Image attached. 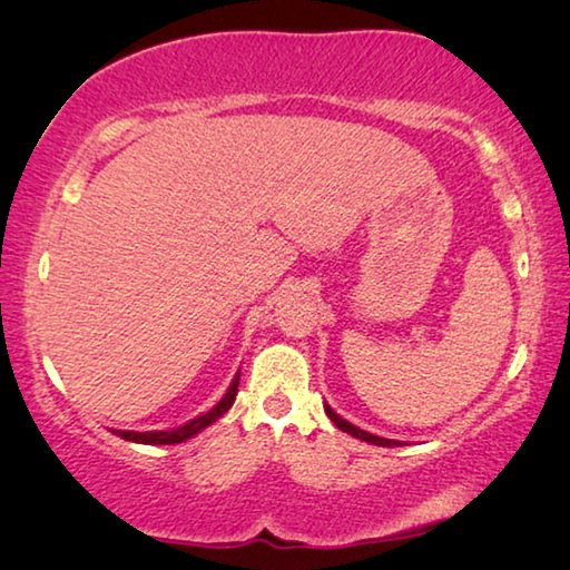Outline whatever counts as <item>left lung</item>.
Masks as SVG:
<instances>
[{
	"instance_id": "1",
	"label": "left lung",
	"mask_w": 570,
	"mask_h": 570,
	"mask_svg": "<svg viewBox=\"0 0 570 570\" xmlns=\"http://www.w3.org/2000/svg\"><path fill=\"white\" fill-rule=\"evenodd\" d=\"M324 412L330 414V420L336 424V428H340L342 432H350L352 438H356V440H364V442H372V445H382V448H394V445H400L397 440H387V438H377V435H370V432H364V430H360V428H354L352 422H346V420H342L340 414H336L330 404H324Z\"/></svg>"
}]
</instances>
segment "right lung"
Returning <instances> with one entry per match:
<instances>
[{"mask_svg": "<svg viewBox=\"0 0 570 570\" xmlns=\"http://www.w3.org/2000/svg\"><path fill=\"white\" fill-rule=\"evenodd\" d=\"M236 394H238V374L234 377V382H230V387L224 394V400H220L214 410H208L206 414H198L196 420H188L186 424H180V428H176V430H156V432L112 430V432L128 442H140V445H178V442L198 435L200 430H206L208 424H214L218 417H224V414L230 410V404H234Z\"/></svg>", "mask_w": 570, "mask_h": 570, "instance_id": "right-lung-1", "label": "right lung"}]
</instances>
